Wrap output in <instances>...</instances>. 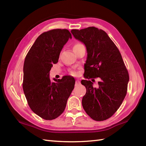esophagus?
I'll list each match as a JSON object with an SVG mask.
<instances>
[{
    "label": "esophagus",
    "mask_w": 146,
    "mask_h": 146,
    "mask_svg": "<svg viewBox=\"0 0 146 146\" xmlns=\"http://www.w3.org/2000/svg\"><path fill=\"white\" fill-rule=\"evenodd\" d=\"M75 84H76V85L80 84V80H78V79H76V82H75Z\"/></svg>",
    "instance_id": "1"
}]
</instances>
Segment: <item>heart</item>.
Masks as SVG:
<instances>
[{"instance_id":"heart-1","label":"heart","mask_w":146,"mask_h":146,"mask_svg":"<svg viewBox=\"0 0 146 146\" xmlns=\"http://www.w3.org/2000/svg\"><path fill=\"white\" fill-rule=\"evenodd\" d=\"M80 45H82V44H76L75 46H74V47H75V46H80Z\"/></svg>"}]
</instances>
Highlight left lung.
Here are the masks:
<instances>
[{
	"instance_id": "8db88e82",
	"label": "left lung",
	"mask_w": 146,
	"mask_h": 146,
	"mask_svg": "<svg viewBox=\"0 0 146 146\" xmlns=\"http://www.w3.org/2000/svg\"><path fill=\"white\" fill-rule=\"evenodd\" d=\"M76 40L84 44L87 58L84 64L86 88L82 104L86 113L96 121L110 118L122 104L126 95L129 74L117 46L104 31L95 27L72 29ZM100 78L97 88L93 78Z\"/></svg>"
}]
</instances>
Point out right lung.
I'll list each match as a JSON object with an SVG mask.
<instances>
[{"mask_svg": "<svg viewBox=\"0 0 146 146\" xmlns=\"http://www.w3.org/2000/svg\"><path fill=\"white\" fill-rule=\"evenodd\" d=\"M71 38L66 29L44 32L35 41L24 60V93L31 110L45 120L55 119L64 112L75 86V78L69 76L55 79L56 82L49 78L51 68Z\"/></svg>", "mask_w": 146, "mask_h": 146, "instance_id": "right-lung-1", "label": "right lung"}]
</instances>
